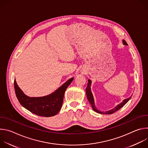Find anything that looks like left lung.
<instances>
[{
  "instance_id": "obj_1",
  "label": "left lung",
  "mask_w": 148,
  "mask_h": 148,
  "mask_svg": "<svg viewBox=\"0 0 148 148\" xmlns=\"http://www.w3.org/2000/svg\"><path fill=\"white\" fill-rule=\"evenodd\" d=\"M122 43H123V45H126V46L128 45V44L126 43V42L124 40H122ZM88 84H87V88H86V89L87 97V99H88V100L89 101L91 105V107H92V110H93L94 111H95V112H97V113H98V114H112L114 113L115 112L118 111V110H119V109H121L122 107H123L124 106V105H125L126 103H127V102H128V101L131 98V97H132V96H131V97H130V98H128L125 99L121 103H120L119 104H118V105H116V106L114 108H113V109H112V110H108V111H105V112L100 111H99V110L96 108L95 105L94 99L93 95H92V94L91 90V81L90 79H88Z\"/></svg>"
}]
</instances>
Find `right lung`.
I'll return each instance as SVG.
<instances>
[{
	"instance_id": "1",
	"label": "right lung",
	"mask_w": 148,
	"mask_h": 148,
	"mask_svg": "<svg viewBox=\"0 0 148 148\" xmlns=\"http://www.w3.org/2000/svg\"><path fill=\"white\" fill-rule=\"evenodd\" d=\"M74 78H71L53 93L41 97H30L26 95L14 81L16 95L20 103L30 112L40 116L50 117L56 115L60 110L64 92Z\"/></svg>"
}]
</instances>
